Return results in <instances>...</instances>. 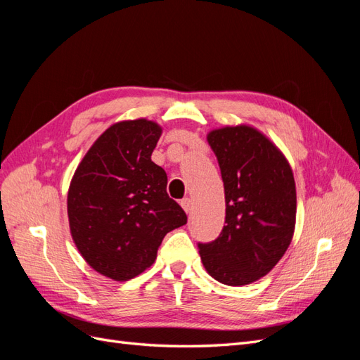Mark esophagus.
Segmentation results:
<instances>
[{
    "instance_id": "obj_1",
    "label": "esophagus",
    "mask_w": 360,
    "mask_h": 360,
    "mask_svg": "<svg viewBox=\"0 0 360 360\" xmlns=\"http://www.w3.org/2000/svg\"><path fill=\"white\" fill-rule=\"evenodd\" d=\"M180 204H181V207H183V210L186 212V213H189V212L192 210V201H191L189 198H183V200L180 201Z\"/></svg>"
}]
</instances>
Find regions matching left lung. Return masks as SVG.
<instances>
[{
  "mask_svg": "<svg viewBox=\"0 0 360 360\" xmlns=\"http://www.w3.org/2000/svg\"><path fill=\"white\" fill-rule=\"evenodd\" d=\"M221 168L225 225L210 243H198L201 261L221 284L246 285L267 275L285 254L296 224V184L275 144L249 126L207 135Z\"/></svg>",
  "mask_w": 360,
  "mask_h": 360,
  "instance_id": "left-lung-1",
  "label": "left lung"
}]
</instances>
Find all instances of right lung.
I'll return each mask as SVG.
<instances>
[{
  "label": "right lung",
  "mask_w": 360,
  "mask_h": 360,
  "mask_svg": "<svg viewBox=\"0 0 360 360\" xmlns=\"http://www.w3.org/2000/svg\"><path fill=\"white\" fill-rule=\"evenodd\" d=\"M162 135L146 118L112 124L76 168L68 195L73 242L96 271L129 281L155 263L167 233L188 222L151 160Z\"/></svg>",
  "instance_id": "1"
}]
</instances>
